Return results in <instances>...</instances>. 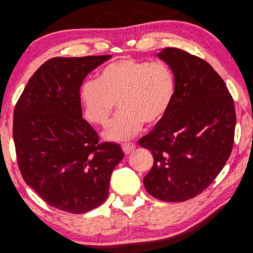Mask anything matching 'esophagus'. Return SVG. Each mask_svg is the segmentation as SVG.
<instances>
[{"instance_id": "1", "label": "esophagus", "mask_w": 253, "mask_h": 253, "mask_svg": "<svg viewBox=\"0 0 253 253\" xmlns=\"http://www.w3.org/2000/svg\"><path fill=\"white\" fill-rule=\"evenodd\" d=\"M121 147H123V151L125 152V154H129L130 152L135 150V144H133V142H126V144L121 145Z\"/></svg>"}]
</instances>
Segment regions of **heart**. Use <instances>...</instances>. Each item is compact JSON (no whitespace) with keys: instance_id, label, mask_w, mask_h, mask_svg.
<instances>
[{"instance_id":"heart-1","label":"heart","mask_w":253,"mask_h":253,"mask_svg":"<svg viewBox=\"0 0 253 253\" xmlns=\"http://www.w3.org/2000/svg\"><path fill=\"white\" fill-rule=\"evenodd\" d=\"M174 73L164 62L121 59L103 67L97 80L80 88L84 115L92 124L106 125L117 107L121 109L103 132L109 140H127L141 130L144 123L163 120L174 101Z\"/></svg>"}]
</instances>
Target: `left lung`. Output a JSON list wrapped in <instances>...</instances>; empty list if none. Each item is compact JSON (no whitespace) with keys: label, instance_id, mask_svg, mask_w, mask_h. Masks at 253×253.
I'll return each instance as SVG.
<instances>
[{"label":"left lung","instance_id":"left-lung-1","mask_svg":"<svg viewBox=\"0 0 253 253\" xmlns=\"http://www.w3.org/2000/svg\"><path fill=\"white\" fill-rule=\"evenodd\" d=\"M157 55L174 73L176 92L165 118L139 140L154 158L144 185L163 202H185L209 187L226 164L236 111L223 79L206 61L178 48Z\"/></svg>","mask_w":253,"mask_h":253}]
</instances>
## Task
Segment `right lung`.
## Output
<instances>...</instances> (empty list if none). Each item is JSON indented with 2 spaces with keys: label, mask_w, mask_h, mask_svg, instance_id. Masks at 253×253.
<instances>
[{
  "label": "right lung",
  "mask_w": 253,
  "mask_h": 253,
  "mask_svg": "<svg viewBox=\"0 0 253 253\" xmlns=\"http://www.w3.org/2000/svg\"><path fill=\"white\" fill-rule=\"evenodd\" d=\"M112 55L53 57L29 79L14 111L17 164L27 185L48 205L86 213L107 199L120 145L99 142L82 118L84 78Z\"/></svg>",
  "instance_id": "right-lung-1"
}]
</instances>
